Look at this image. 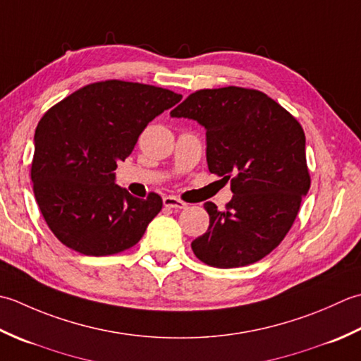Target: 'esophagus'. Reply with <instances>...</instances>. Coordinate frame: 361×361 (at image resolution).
<instances>
[{
  "label": "esophagus",
  "mask_w": 361,
  "mask_h": 361,
  "mask_svg": "<svg viewBox=\"0 0 361 361\" xmlns=\"http://www.w3.org/2000/svg\"><path fill=\"white\" fill-rule=\"evenodd\" d=\"M164 205H165V207H170V209H187L188 204L178 200V197H174V196H165L164 197Z\"/></svg>",
  "instance_id": "esophagus-1"
}]
</instances>
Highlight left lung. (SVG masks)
I'll return each instance as SVG.
<instances>
[{"label": "left lung", "mask_w": 361, "mask_h": 361, "mask_svg": "<svg viewBox=\"0 0 361 361\" xmlns=\"http://www.w3.org/2000/svg\"><path fill=\"white\" fill-rule=\"evenodd\" d=\"M170 115L204 126L209 171L231 180L233 193L224 212L204 204L210 224L191 243L195 255L215 268L262 260L288 233L310 188L302 126L268 94L241 87L197 90Z\"/></svg>", "instance_id": "obj_1"}]
</instances>
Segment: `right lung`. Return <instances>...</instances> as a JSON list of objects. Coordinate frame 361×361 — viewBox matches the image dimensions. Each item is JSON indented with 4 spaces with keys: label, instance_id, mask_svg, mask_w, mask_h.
<instances>
[{
    "label": "right lung",
    "instance_id": "add662e5",
    "mask_svg": "<svg viewBox=\"0 0 361 361\" xmlns=\"http://www.w3.org/2000/svg\"><path fill=\"white\" fill-rule=\"evenodd\" d=\"M180 99L166 88L114 79L79 88L42 116L31 179L59 241L94 257L137 245L164 202L156 193L132 196L114 171L148 123Z\"/></svg>",
    "mask_w": 361,
    "mask_h": 361
}]
</instances>
